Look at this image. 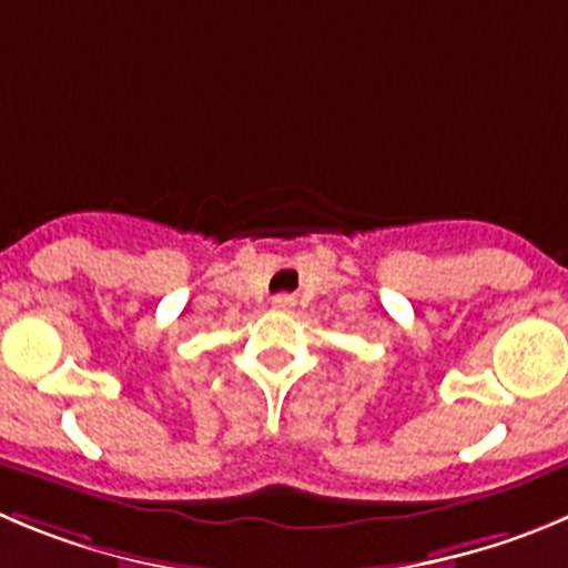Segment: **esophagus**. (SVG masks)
<instances>
[{"label": "esophagus", "instance_id": "esophagus-1", "mask_svg": "<svg viewBox=\"0 0 568 568\" xmlns=\"http://www.w3.org/2000/svg\"><path fill=\"white\" fill-rule=\"evenodd\" d=\"M272 305H274V308H277V311H291V308H294V296L280 294V296H274Z\"/></svg>", "mask_w": 568, "mask_h": 568}]
</instances>
